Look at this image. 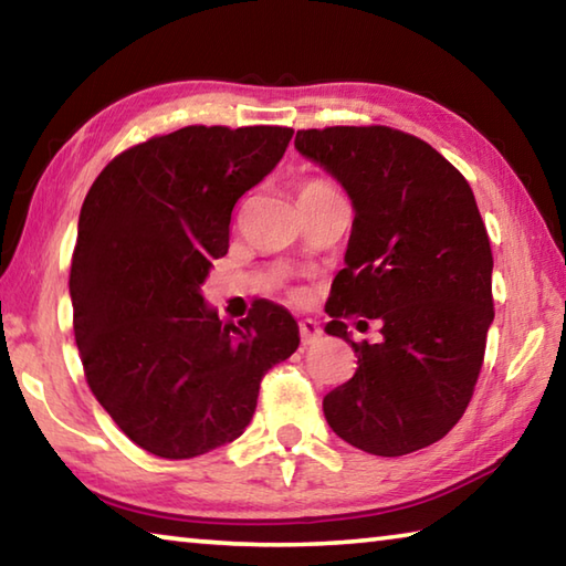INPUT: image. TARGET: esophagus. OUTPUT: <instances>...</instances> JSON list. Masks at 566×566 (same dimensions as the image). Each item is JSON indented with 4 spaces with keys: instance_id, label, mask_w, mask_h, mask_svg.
Wrapping results in <instances>:
<instances>
[{
    "instance_id": "esophagus-1",
    "label": "esophagus",
    "mask_w": 566,
    "mask_h": 566,
    "mask_svg": "<svg viewBox=\"0 0 566 566\" xmlns=\"http://www.w3.org/2000/svg\"><path fill=\"white\" fill-rule=\"evenodd\" d=\"M300 334H302V344H304V347H310V344L319 342L322 329H319V324L314 322V319H302V322H300Z\"/></svg>"
}]
</instances>
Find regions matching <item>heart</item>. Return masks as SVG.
Masks as SVG:
<instances>
[{
  "mask_svg": "<svg viewBox=\"0 0 566 566\" xmlns=\"http://www.w3.org/2000/svg\"><path fill=\"white\" fill-rule=\"evenodd\" d=\"M324 189H332V187L324 185V181H306L300 195H310V191H324Z\"/></svg>",
  "mask_w": 566,
  "mask_h": 566,
  "instance_id": "obj_1",
  "label": "heart"
}]
</instances>
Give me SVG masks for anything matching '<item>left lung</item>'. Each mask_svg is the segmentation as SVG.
<instances>
[{
    "mask_svg": "<svg viewBox=\"0 0 566 566\" xmlns=\"http://www.w3.org/2000/svg\"><path fill=\"white\" fill-rule=\"evenodd\" d=\"M294 147L354 209L324 332L352 344L357 371L324 397V417L361 452H417L462 419L494 319L492 247L472 187L427 142L389 127L302 129ZM347 313L377 318L380 342L354 343Z\"/></svg>",
    "mask_w": 566,
    "mask_h": 566,
    "instance_id": "1",
    "label": "left lung"
}]
</instances>
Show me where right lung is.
<instances>
[{
	"label": "right lung",
	"mask_w": 566,
	"mask_h": 566,
	"mask_svg": "<svg viewBox=\"0 0 566 566\" xmlns=\"http://www.w3.org/2000/svg\"><path fill=\"white\" fill-rule=\"evenodd\" d=\"M290 127H185L122 151L80 212L70 296L90 389L134 444L191 459L234 442L260 381L300 347L280 304L222 322L202 284L237 199L280 165Z\"/></svg>",
	"instance_id": "1"
}]
</instances>
